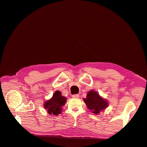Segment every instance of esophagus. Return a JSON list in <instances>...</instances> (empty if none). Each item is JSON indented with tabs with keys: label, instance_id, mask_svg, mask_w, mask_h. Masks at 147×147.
<instances>
[{
	"label": "esophagus",
	"instance_id": "obj_1",
	"mask_svg": "<svg viewBox=\"0 0 147 147\" xmlns=\"http://www.w3.org/2000/svg\"><path fill=\"white\" fill-rule=\"evenodd\" d=\"M72 97L73 98H79V94H75V95H72Z\"/></svg>",
	"mask_w": 147,
	"mask_h": 147
}]
</instances>
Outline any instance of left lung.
I'll return each instance as SVG.
<instances>
[{
  "label": "left lung",
  "mask_w": 147,
  "mask_h": 147,
  "mask_svg": "<svg viewBox=\"0 0 147 147\" xmlns=\"http://www.w3.org/2000/svg\"><path fill=\"white\" fill-rule=\"evenodd\" d=\"M83 101L90 112L96 115H98L109 106L107 100L100 96L98 92L94 90L88 92L86 98H84Z\"/></svg>",
  "instance_id": "8db88e82"
}]
</instances>
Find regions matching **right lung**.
Instances as JSON below:
<instances>
[{
	"label": "right lung",
	"instance_id": "right-lung-1",
	"mask_svg": "<svg viewBox=\"0 0 147 147\" xmlns=\"http://www.w3.org/2000/svg\"><path fill=\"white\" fill-rule=\"evenodd\" d=\"M66 102L67 98L62 95L60 91L56 90L51 99L45 101L43 107L49 114L58 115L61 113Z\"/></svg>",
	"mask_w": 147,
	"mask_h": 147
}]
</instances>
